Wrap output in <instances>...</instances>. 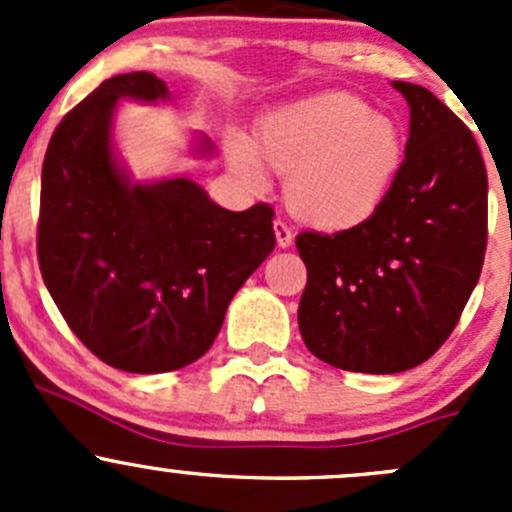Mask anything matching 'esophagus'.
I'll list each match as a JSON object with an SVG mask.
<instances>
[{
    "mask_svg": "<svg viewBox=\"0 0 512 512\" xmlns=\"http://www.w3.org/2000/svg\"><path fill=\"white\" fill-rule=\"evenodd\" d=\"M275 237H277V245L289 247V245H292V240H294L292 227H289L287 223H282V220H275Z\"/></svg>",
    "mask_w": 512,
    "mask_h": 512,
    "instance_id": "34e87169",
    "label": "esophagus"
}]
</instances>
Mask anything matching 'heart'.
I'll return each mask as SVG.
<instances>
[{"instance_id": "heart-1", "label": "heart", "mask_w": 512, "mask_h": 512, "mask_svg": "<svg viewBox=\"0 0 512 512\" xmlns=\"http://www.w3.org/2000/svg\"><path fill=\"white\" fill-rule=\"evenodd\" d=\"M227 156L252 190L270 185L267 163L289 180L287 203L299 220L342 232L384 208L404 168L406 141L391 116L354 94L327 91L267 113L257 123V148L230 133Z\"/></svg>"}]
</instances>
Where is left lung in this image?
I'll return each instance as SVG.
<instances>
[{
	"label": "left lung",
	"mask_w": 512,
	"mask_h": 512,
	"mask_svg": "<svg viewBox=\"0 0 512 512\" xmlns=\"http://www.w3.org/2000/svg\"><path fill=\"white\" fill-rule=\"evenodd\" d=\"M391 86L411 123L384 208L354 230L297 235L304 344L361 374H399L441 349L476 287L488 237V175L473 133L423 86Z\"/></svg>",
	"instance_id": "obj_1"
}]
</instances>
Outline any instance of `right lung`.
Here are the masks:
<instances>
[{"mask_svg":"<svg viewBox=\"0 0 512 512\" xmlns=\"http://www.w3.org/2000/svg\"><path fill=\"white\" fill-rule=\"evenodd\" d=\"M121 98L168 101L148 71L118 74L64 116L41 168L39 267L71 332L108 366L175 371L218 337L235 292L275 250L270 205L232 213L185 175L138 183L113 146ZM195 156L213 143L198 136Z\"/></svg>","mask_w":512,"mask_h":512,"instance_id":"1","label":"right lung"}]
</instances>
